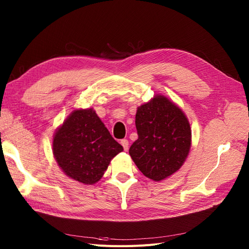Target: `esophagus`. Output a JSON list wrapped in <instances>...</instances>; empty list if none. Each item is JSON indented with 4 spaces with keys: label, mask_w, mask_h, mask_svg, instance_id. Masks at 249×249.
Listing matches in <instances>:
<instances>
[{
    "label": "esophagus",
    "mask_w": 249,
    "mask_h": 249,
    "mask_svg": "<svg viewBox=\"0 0 249 249\" xmlns=\"http://www.w3.org/2000/svg\"><path fill=\"white\" fill-rule=\"evenodd\" d=\"M121 145L123 146L124 150L127 151V150H128V145H129L128 140H127V139H122V140H121Z\"/></svg>",
    "instance_id": "obj_1"
}]
</instances>
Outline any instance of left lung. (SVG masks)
I'll list each match as a JSON object with an SVG mask.
<instances>
[{
  "label": "left lung",
  "mask_w": 249,
  "mask_h": 249,
  "mask_svg": "<svg viewBox=\"0 0 249 249\" xmlns=\"http://www.w3.org/2000/svg\"><path fill=\"white\" fill-rule=\"evenodd\" d=\"M135 125L138 138L129 154L145 177L160 181L172 176L185 162L191 147L187 117L163 96L140 106Z\"/></svg>",
  "instance_id": "8db88e82"
}]
</instances>
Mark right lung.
<instances>
[{"label": "right lung", "mask_w": 249, "mask_h": 249, "mask_svg": "<svg viewBox=\"0 0 249 249\" xmlns=\"http://www.w3.org/2000/svg\"><path fill=\"white\" fill-rule=\"evenodd\" d=\"M52 146L63 173L85 185L97 182L123 150L93 109L73 111L55 132Z\"/></svg>", "instance_id": "right-lung-1"}]
</instances>
